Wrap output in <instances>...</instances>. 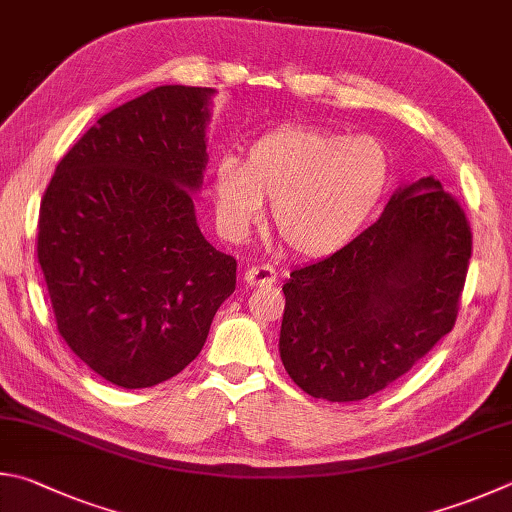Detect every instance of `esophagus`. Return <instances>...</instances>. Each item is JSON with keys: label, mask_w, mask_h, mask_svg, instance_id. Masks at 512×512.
Masks as SVG:
<instances>
[{"label": "esophagus", "mask_w": 512, "mask_h": 512, "mask_svg": "<svg viewBox=\"0 0 512 512\" xmlns=\"http://www.w3.org/2000/svg\"><path fill=\"white\" fill-rule=\"evenodd\" d=\"M244 280L250 286H262V284H275L277 282V273L271 266H250L244 273Z\"/></svg>", "instance_id": "1"}]
</instances>
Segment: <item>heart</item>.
Here are the masks:
<instances>
[{"mask_svg": "<svg viewBox=\"0 0 512 512\" xmlns=\"http://www.w3.org/2000/svg\"><path fill=\"white\" fill-rule=\"evenodd\" d=\"M392 161L371 136L322 127H282L259 136L244 163L212 170L215 215L228 239H244L273 201L277 235L295 253H336L365 228L387 192Z\"/></svg>", "mask_w": 512, "mask_h": 512, "instance_id": "obj_1", "label": "heart"}]
</instances>
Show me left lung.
I'll return each mask as SVG.
<instances>
[{
    "instance_id": "8db88e82",
    "label": "left lung",
    "mask_w": 512,
    "mask_h": 512,
    "mask_svg": "<svg viewBox=\"0 0 512 512\" xmlns=\"http://www.w3.org/2000/svg\"><path fill=\"white\" fill-rule=\"evenodd\" d=\"M470 255L466 212L434 176L401 188L376 224L288 277V376L331 403L392 385L452 331Z\"/></svg>"
}]
</instances>
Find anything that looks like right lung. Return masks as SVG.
I'll use <instances>...</instances> for the list:
<instances>
[{
    "label": "right lung",
    "instance_id": "obj_1",
    "mask_svg": "<svg viewBox=\"0 0 512 512\" xmlns=\"http://www.w3.org/2000/svg\"><path fill=\"white\" fill-rule=\"evenodd\" d=\"M208 87L125 102L62 156L40 203L37 262L69 349L109 383L159 385L199 356L237 284L201 235Z\"/></svg>",
    "mask_w": 512,
    "mask_h": 512
}]
</instances>
